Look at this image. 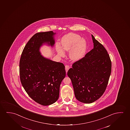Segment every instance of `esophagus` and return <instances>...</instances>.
Here are the masks:
<instances>
[{
    "mask_svg": "<svg viewBox=\"0 0 130 130\" xmlns=\"http://www.w3.org/2000/svg\"><path fill=\"white\" fill-rule=\"evenodd\" d=\"M69 68H70L69 66H68V65H66L65 66V70H66V72H68V70H69Z\"/></svg>",
    "mask_w": 130,
    "mask_h": 130,
    "instance_id": "1",
    "label": "esophagus"
}]
</instances>
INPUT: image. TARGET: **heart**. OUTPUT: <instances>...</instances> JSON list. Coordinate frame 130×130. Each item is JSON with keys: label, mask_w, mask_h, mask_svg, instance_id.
I'll return each mask as SVG.
<instances>
[{"label": "heart", "mask_w": 130, "mask_h": 130, "mask_svg": "<svg viewBox=\"0 0 130 130\" xmlns=\"http://www.w3.org/2000/svg\"><path fill=\"white\" fill-rule=\"evenodd\" d=\"M61 46L56 45V50L58 55L64 56L63 51L69 52L68 57L71 60L77 61L83 57L86 51V41L81 39L80 36L74 33H69L62 37L60 41Z\"/></svg>", "instance_id": "obj_1"}]
</instances>
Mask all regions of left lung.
<instances>
[{
	"label": "left lung",
	"mask_w": 130,
	"mask_h": 130,
	"mask_svg": "<svg viewBox=\"0 0 130 130\" xmlns=\"http://www.w3.org/2000/svg\"><path fill=\"white\" fill-rule=\"evenodd\" d=\"M94 48L74 62L68 72L76 99L90 104L104 94L111 72L112 63L108 52L91 35Z\"/></svg>",
	"instance_id": "obj_1"
}]
</instances>
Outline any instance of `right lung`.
I'll use <instances>...</instances> for the list:
<instances>
[{
	"mask_svg": "<svg viewBox=\"0 0 130 130\" xmlns=\"http://www.w3.org/2000/svg\"><path fill=\"white\" fill-rule=\"evenodd\" d=\"M53 31L35 34L25 46L19 64L20 80L29 96L44 106L56 102L60 85L66 76L64 64L42 56L40 48L44 44L53 47Z\"/></svg>",
	"mask_w": 130,
	"mask_h": 130,
	"instance_id": "obj_1",
	"label": "right lung"
}]
</instances>
